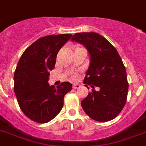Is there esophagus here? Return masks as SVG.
I'll use <instances>...</instances> for the list:
<instances>
[{"mask_svg": "<svg viewBox=\"0 0 146 146\" xmlns=\"http://www.w3.org/2000/svg\"><path fill=\"white\" fill-rule=\"evenodd\" d=\"M80 87V84H73V88L74 89H79Z\"/></svg>", "mask_w": 146, "mask_h": 146, "instance_id": "obj_1", "label": "esophagus"}]
</instances>
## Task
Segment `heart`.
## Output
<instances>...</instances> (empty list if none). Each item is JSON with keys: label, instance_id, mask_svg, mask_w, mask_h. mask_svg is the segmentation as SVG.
<instances>
[{"label": "heart", "instance_id": "obj_1", "mask_svg": "<svg viewBox=\"0 0 146 146\" xmlns=\"http://www.w3.org/2000/svg\"><path fill=\"white\" fill-rule=\"evenodd\" d=\"M72 78H73V79H76V78H77V76H76V75H74V76H73V77H72Z\"/></svg>", "mask_w": 146, "mask_h": 146}]
</instances>
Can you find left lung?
Wrapping results in <instances>:
<instances>
[{
    "mask_svg": "<svg viewBox=\"0 0 146 146\" xmlns=\"http://www.w3.org/2000/svg\"><path fill=\"white\" fill-rule=\"evenodd\" d=\"M71 40L84 45L91 57L84 84L94 89L82 100V107L95 121H111L121 113L127 101L129 84L123 61L111 43L98 33H76ZM94 86L99 90L96 91Z\"/></svg>",
    "mask_w": 146,
    "mask_h": 146,
    "instance_id": "left-lung-1",
    "label": "left lung"
}]
</instances>
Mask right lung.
Returning <instances> with one entry per match:
<instances>
[{"label": "right lung", "instance_id": "obj_1", "mask_svg": "<svg viewBox=\"0 0 146 146\" xmlns=\"http://www.w3.org/2000/svg\"><path fill=\"white\" fill-rule=\"evenodd\" d=\"M72 35H52L35 41L22 54L14 76V90L21 111L39 123L50 121L60 113L64 98L71 91L68 82L57 87L48 83L57 55Z\"/></svg>", "mask_w": 146, "mask_h": 146}]
</instances>
